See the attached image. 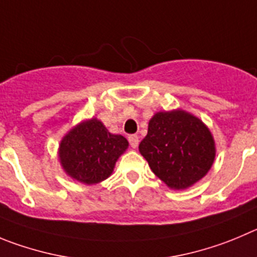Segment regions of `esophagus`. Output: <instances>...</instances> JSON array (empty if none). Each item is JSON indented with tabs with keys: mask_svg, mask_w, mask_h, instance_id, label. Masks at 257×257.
I'll list each match as a JSON object with an SVG mask.
<instances>
[{
	"mask_svg": "<svg viewBox=\"0 0 257 257\" xmlns=\"http://www.w3.org/2000/svg\"><path fill=\"white\" fill-rule=\"evenodd\" d=\"M128 141H129V145H131L133 148H137L138 142H140V140H138V136H137V134H131V136L128 137Z\"/></svg>",
	"mask_w": 257,
	"mask_h": 257,
	"instance_id": "34e87169",
	"label": "esophagus"
}]
</instances>
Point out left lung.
<instances>
[{"label":"left lung","mask_w":257,"mask_h":257,"mask_svg":"<svg viewBox=\"0 0 257 257\" xmlns=\"http://www.w3.org/2000/svg\"><path fill=\"white\" fill-rule=\"evenodd\" d=\"M140 152L153 174L172 189H186L204 176L215 157L214 140L198 117L183 110L157 112Z\"/></svg>","instance_id":"obj_1"}]
</instances>
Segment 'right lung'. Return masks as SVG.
<instances>
[{
  "label": "right lung",
  "instance_id": "add662e5",
  "mask_svg": "<svg viewBox=\"0 0 257 257\" xmlns=\"http://www.w3.org/2000/svg\"><path fill=\"white\" fill-rule=\"evenodd\" d=\"M128 148L120 134H111L97 119L83 121L72 129L59 146L64 171L83 184H97L107 179L119 156Z\"/></svg>",
  "mask_w": 257,
  "mask_h": 257
}]
</instances>
